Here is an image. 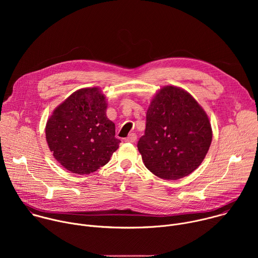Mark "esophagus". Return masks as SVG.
Listing matches in <instances>:
<instances>
[{
  "label": "esophagus",
  "mask_w": 258,
  "mask_h": 258,
  "mask_svg": "<svg viewBox=\"0 0 258 258\" xmlns=\"http://www.w3.org/2000/svg\"><path fill=\"white\" fill-rule=\"evenodd\" d=\"M136 141H137V135L134 133L124 139V142H127V143H135Z\"/></svg>",
  "instance_id": "obj_1"
}]
</instances>
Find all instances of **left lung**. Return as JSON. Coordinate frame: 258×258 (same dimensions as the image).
<instances>
[{
    "mask_svg": "<svg viewBox=\"0 0 258 258\" xmlns=\"http://www.w3.org/2000/svg\"><path fill=\"white\" fill-rule=\"evenodd\" d=\"M211 140V124L203 108L185 90L166 86L147 110L145 135L138 149L152 173L177 179L202 163Z\"/></svg>",
    "mask_w": 258,
    "mask_h": 258,
    "instance_id": "8db88e82",
    "label": "left lung"
}]
</instances>
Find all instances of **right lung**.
<instances>
[{"label": "right lung", "mask_w": 258, "mask_h": 258, "mask_svg": "<svg viewBox=\"0 0 258 258\" xmlns=\"http://www.w3.org/2000/svg\"><path fill=\"white\" fill-rule=\"evenodd\" d=\"M107 101L99 88L71 94L53 111L46 139L54 158L67 170L89 174L104 166L120 141L115 124L106 116Z\"/></svg>", "instance_id": "1"}]
</instances>
